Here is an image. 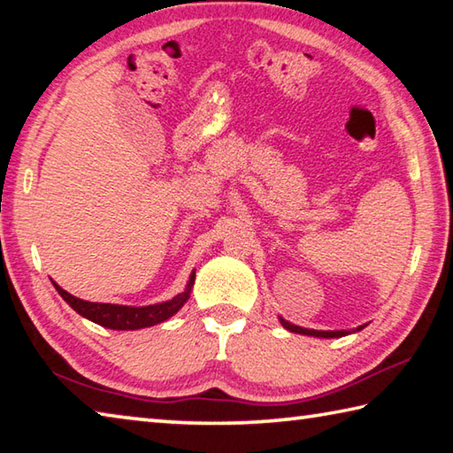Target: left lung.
I'll use <instances>...</instances> for the list:
<instances>
[{
  "label": "left lung",
  "instance_id": "1",
  "mask_svg": "<svg viewBox=\"0 0 453 453\" xmlns=\"http://www.w3.org/2000/svg\"><path fill=\"white\" fill-rule=\"evenodd\" d=\"M280 319V323L281 326H284L288 331H292V333H300V335H310V337H321V339H335V337H345V335H349V333H357V331H361V329H365L366 327V323L365 326H359V327H355V329H341V331H318V329H307V327H300V326H294V323H289V321H286L284 318H278Z\"/></svg>",
  "mask_w": 453,
  "mask_h": 453
}]
</instances>
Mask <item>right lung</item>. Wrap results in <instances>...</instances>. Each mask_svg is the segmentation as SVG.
<instances>
[{
  "label": "right lung",
  "instance_id": "1",
  "mask_svg": "<svg viewBox=\"0 0 453 453\" xmlns=\"http://www.w3.org/2000/svg\"><path fill=\"white\" fill-rule=\"evenodd\" d=\"M193 284H195V270L191 272L189 281H187L183 292L172 297V300L153 303V305L134 307V305L98 303V302L81 300V297H74L73 294H68L66 289H63L57 281H53L58 296H61L76 313L94 323H98L102 327L116 329V331H135V329L157 326V323L169 319L172 315H175L179 310H181V307L187 303V300H189Z\"/></svg>",
  "mask_w": 453,
  "mask_h": 453
}]
</instances>
